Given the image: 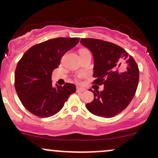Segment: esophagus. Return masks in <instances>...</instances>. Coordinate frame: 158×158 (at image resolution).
<instances>
[{
  "label": "esophagus",
  "instance_id": "esophagus-1",
  "mask_svg": "<svg viewBox=\"0 0 158 158\" xmlns=\"http://www.w3.org/2000/svg\"><path fill=\"white\" fill-rule=\"evenodd\" d=\"M86 91V90L85 89V88H80V87L76 88V91H77V92L82 93V92H84V91Z\"/></svg>",
  "mask_w": 158,
  "mask_h": 158
}]
</instances>
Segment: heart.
I'll return each mask as SVG.
<instances>
[{
    "instance_id": "heart-1",
    "label": "heart",
    "mask_w": 158,
    "mask_h": 158,
    "mask_svg": "<svg viewBox=\"0 0 158 158\" xmlns=\"http://www.w3.org/2000/svg\"><path fill=\"white\" fill-rule=\"evenodd\" d=\"M81 51H88V50L87 49H82Z\"/></svg>"
}]
</instances>
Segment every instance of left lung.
<instances>
[{"label": "left lung", "instance_id": "8db88e82", "mask_svg": "<svg viewBox=\"0 0 158 158\" xmlns=\"http://www.w3.org/2000/svg\"><path fill=\"white\" fill-rule=\"evenodd\" d=\"M94 56L93 83L104 85L103 90L92 91L93 101L86 104L91 113L112 118L125 110L131 103L138 86L139 71L131 55L112 43L93 38L80 40Z\"/></svg>", "mask_w": 158, "mask_h": 158}]
</instances>
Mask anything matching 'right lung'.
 Listing matches in <instances>:
<instances>
[{"label":"right lung","instance_id":"right-lung-1","mask_svg":"<svg viewBox=\"0 0 158 158\" xmlns=\"http://www.w3.org/2000/svg\"><path fill=\"white\" fill-rule=\"evenodd\" d=\"M79 38L58 37L31 47L18 62L15 88L25 108L33 115L48 118L58 113L76 85L53 86L52 74L63 55L76 46Z\"/></svg>","mask_w":158,"mask_h":158}]
</instances>
